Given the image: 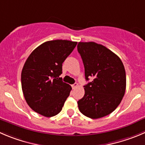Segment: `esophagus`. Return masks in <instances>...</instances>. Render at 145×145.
<instances>
[{"instance_id": "1", "label": "esophagus", "mask_w": 145, "mask_h": 145, "mask_svg": "<svg viewBox=\"0 0 145 145\" xmlns=\"http://www.w3.org/2000/svg\"><path fill=\"white\" fill-rule=\"evenodd\" d=\"M78 86V84L77 83V82L74 83L73 85H72V89H75V88H76Z\"/></svg>"}]
</instances>
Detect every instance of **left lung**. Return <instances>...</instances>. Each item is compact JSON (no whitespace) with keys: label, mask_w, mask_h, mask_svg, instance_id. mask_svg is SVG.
<instances>
[{"label":"left lung","mask_w":145,"mask_h":145,"mask_svg":"<svg viewBox=\"0 0 145 145\" xmlns=\"http://www.w3.org/2000/svg\"><path fill=\"white\" fill-rule=\"evenodd\" d=\"M78 53L85 67V95L78 101L84 115L98 119L110 115L118 107L126 89V73L122 60L104 45L80 42Z\"/></svg>","instance_id":"obj_1"}]
</instances>
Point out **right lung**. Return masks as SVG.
<instances>
[{
  "instance_id": "obj_1",
  "label": "right lung",
  "mask_w": 145,
  "mask_h": 145,
  "mask_svg": "<svg viewBox=\"0 0 145 145\" xmlns=\"http://www.w3.org/2000/svg\"><path fill=\"white\" fill-rule=\"evenodd\" d=\"M77 42L56 40L35 48L26 60L21 72L23 95L29 107L42 116L57 115L70 95L71 86L63 82V63Z\"/></svg>"
}]
</instances>
